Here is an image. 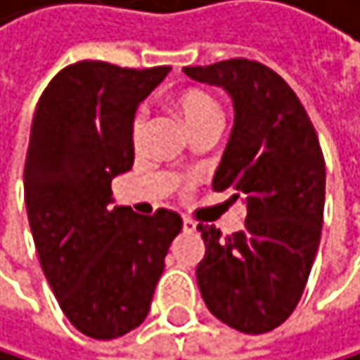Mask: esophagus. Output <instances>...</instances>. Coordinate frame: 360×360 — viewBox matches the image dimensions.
<instances>
[{"instance_id": "obj_1", "label": "esophagus", "mask_w": 360, "mask_h": 360, "mask_svg": "<svg viewBox=\"0 0 360 360\" xmlns=\"http://www.w3.org/2000/svg\"><path fill=\"white\" fill-rule=\"evenodd\" d=\"M184 231H186V233H194V231H196V222L190 220V218H184Z\"/></svg>"}]
</instances>
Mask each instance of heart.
<instances>
[{
    "instance_id": "b5f03b06",
    "label": "heart",
    "mask_w": 360,
    "mask_h": 360,
    "mask_svg": "<svg viewBox=\"0 0 360 360\" xmlns=\"http://www.w3.org/2000/svg\"><path fill=\"white\" fill-rule=\"evenodd\" d=\"M170 110L174 112V116L184 122V127L190 131L198 125H205V122H212V120H220V105L216 103V99L205 92L200 88H184L179 90L176 94L170 96L168 101ZM142 136V120L138 118L134 122V140L138 142Z\"/></svg>"
}]
</instances>
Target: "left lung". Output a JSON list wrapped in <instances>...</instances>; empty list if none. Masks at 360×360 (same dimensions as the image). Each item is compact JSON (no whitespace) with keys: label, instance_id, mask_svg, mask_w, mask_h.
I'll list each match as a JSON object with an SVG mask.
<instances>
[{"label":"left lung","instance_id":"left-lung-1","mask_svg":"<svg viewBox=\"0 0 360 360\" xmlns=\"http://www.w3.org/2000/svg\"><path fill=\"white\" fill-rule=\"evenodd\" d=\"M233 101V131L214 174L216 192L246 205L244 229L222 238L202 226L200 296L226 326L261 335L296 309L320 246L326 166L311 120L272 68L250 60L186 66Z\"/></svg>","mask_w":360,"mask_h":360}]
</instances>
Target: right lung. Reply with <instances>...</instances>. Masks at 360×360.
<instances>
[{
  "label": "right lung",
  "instance_id": "obj_1",
  "mask_svg": "<svg viewBox=\"0 0 360 360\" xmlns=\"http://www.w3.org/2000/svg\"><path fill=\"white\" fill-rule=\"evenodd\" d=\"M170 66L136 71L84 60L38 99L23 188L40 268L79 333L114 339L144 322L184 222L114 205L112 179L134 166V116Z\"/></svg>",
  "mask_w": 360,
  "mask_h": 360
}]
</instances>
